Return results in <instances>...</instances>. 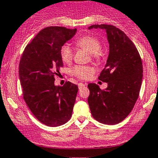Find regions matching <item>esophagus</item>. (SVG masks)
Returning a JSON list of instances; mask_svg holds the SVG:
<instances>
[{
  "mask_svg": "<svg viewBox=\"0 0 158 158\" xmlns=\"http://www.w3.org/2000/svg\"><path fill=\"white\" fill-rule=\"evenodd\" d=\"M78 86H79V89H81V88H84L85 86V84H84V83H79V84H78Z\"/></svg>",
  "mask_w": 158,
  "mask_h": 158,
  "instance_id": "esophagus-1",
  "label": "esophagus"
}]
</instances>
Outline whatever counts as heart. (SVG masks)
Returning a JSON list of instances; mask_svg holds the SVG:
<instances>
[{"label": "heart", "instance_id": "heart-1", "mask_svg": "<svg viewBox=\"0 0 158 158\" xmlns=\"http://www.w3.org/2000/svg\"><path fill=\"white\" fill-rule=\"evenodd\" d=\"M76 48L77 49H83L90 52L92 59L95 61H100L102 59V53L100 50L102 48L100 41L93 36L85 35L80 37L75 41ZM73 50L68 44H63L59 50V55L61 61L65 64H70L73 60ZM93 72V69L88 66L77 65L70 70V73L75 77L80 79H87L90 77Z\"/></svg>", "mask_w": 158, "mask_h": 158}]
</instances>
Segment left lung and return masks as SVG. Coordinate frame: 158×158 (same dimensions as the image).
Listing matches in <instances>:
<instances>
[{
	"label": "left lung",
	"instance_id": "obj_1",
	"mask_svg": "<svg viewBox=\"0 0 158 158\" xmlns=\"http://www.w3.org/2000/svg\"><path fill=\"white\" fill-rule=\"evenodd\" d=\"M106 30L109 55L98 79L108 83L106 89L90 83L88 102L98 122L115 125L131 113L138 99L143 79V63L135 44L124 32L111 24H94L88 29Z\"/></svg>",
	"mask_w": 158,
	"mask_h": 158
}]
</instances>
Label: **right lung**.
<instances>
[{
	"label": "right lung",
	"mask_w": 158,
	"mask_h": 158,
	"mask_svg": "<svg viewBox=\"0 0 158 158\" xmlns=\"http://www.w3.org/2000/svg\"><path fill=\"white\" fill-rule=\"evenodd\" d=\"M77 29L48 27L27 45L19 63V78L25 102L38 120L48 126H61L70 119L79 90L66 81L54 85L63 66L59 50Z\"/></svg>",
	"instance_id": "obj_1"
}]
</instances>
